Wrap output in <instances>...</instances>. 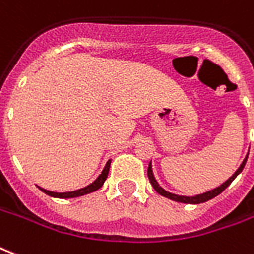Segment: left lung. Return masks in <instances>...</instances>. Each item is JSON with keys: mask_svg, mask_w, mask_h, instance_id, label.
<instances>
[{"mask_svg": "<svg viewBox=\"0 0 254 254\" xmlns=\"http://www.w3.org/2000/svg\"><path fill=\"white\" fill-rule=\"evenodd\" d=\"M247 160H248V156L244 159V161L241 163V165L238 167V170L233 174V176H230L229 179L222 183V185L217 187V189L214 190H210L207 192H203V194H199V195H195V196H183V195H176V194H172V192H168V191H165L164 189H161L159 183L156 182L155 176H153V172H152V165L149 163V167H148V178H149V182H151L152 187L156 190V192H159L160 195L165 196V198L171 199V200H175V202H180V203H189V204H198V203H203V202H207L210 199L215 198L217 195H219L222 192L223 190L226 189L230 186L233 180L237 178L238 175L241 174V171L244 170V167L247 164Z\"/></svg>", "mask_w": 254, "mask_h": 254, "instance_id": "obj_1", "label": "left lung"}]
</instances>
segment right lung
<instances>
[{
  "label": "right lung",
  "mask_w": 254,
  "mask_h": 254,
  "mask_svg": "<svg viewBox=\"0 0 254 254\" xmlns=\"http://www.w3.org/2000/svg\"><path fill=\"white\" fill-rule=\"evenodd\" d=\"M110 161L109 160L105 165V168H103L102 174L99 175L97 179L94 180L91 185H89L87 187H83V189L80 190H75V191H69V192H54V191H48V190H44L39 187V189L44 192V194L50 195V196H54V198H60V199H68V198H76V196H82V195L90 194V192H94V191H97L98 189H101L105 183V180L108 178L109 174V168H110Z\"/></svg>",
  "instance_id": "add662e5"
}]
</instances>
